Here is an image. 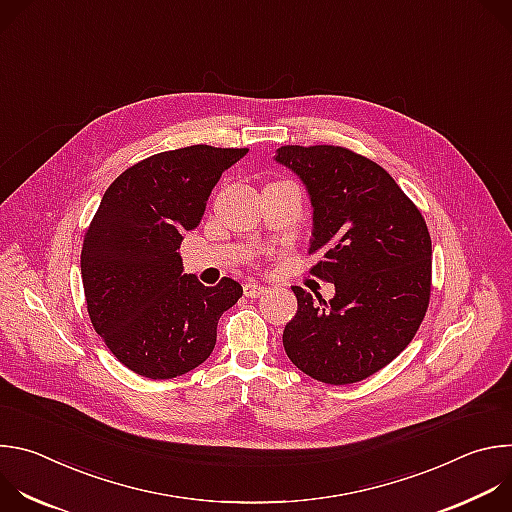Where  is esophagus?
I'll return each instance as SVG.
<instances>
[{
  "label": "esophagus",
  "mask_w": 512,
  "mask_h": 512,
  "mask_svg": "<svg viewBox=\"0 0 512 512\" xmlns=\"http://www.w3.org/2000/svg\"><path fill=\"white\" fill-rule=\"evenodd\" d=\"M243 291H245L247 298H257V296L263 294V291H267V287L263 283H259V281H247L243 285Z\"/></svg>",
  "instance_id": "obj_1"
}]
</instances>
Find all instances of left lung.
<instances>
[{
    "label": "left lung",
    "instance_id": "left-lung-1",
    "mask_svg": "<svg viewBox=\"0 0 512 512\" xmlns=\"http://www.w3.org/2000/svg\"><path fill=\"white\" fill-rule=\"evenodd\" d=\"M275 162L312 202V273L332 300L294 285L298 312L283 330L289 360L328 385L367 379L413 340L431 289V239L417 206L379 164L338 145H283Z\"/></svg>",
    "mask_w": 512,
    "mask_h": 512
}]
</instances>
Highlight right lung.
Here are the masks:
<instances>
[{"label": "right lung", "mask_w": 512, "mask_h": 512, "mask_svg": "<svg viewBox=\"0 0 512 512\" xmlns=\"http://www.w3.org/2000/svg\"><path fill=\"white\" fill-rule=\"evenodd\" d=\"M249 150L190 145L127 168L85 235L81 275L95 332L121 364L154 381L186 375L216 344V324L243 296L231 277L184 273V233L200 225L223 172Z\"/></svg>", "instance_id": "obj_1"}]
</instances>
